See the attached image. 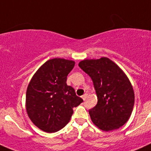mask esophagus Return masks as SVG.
I'll list each match as a JSON object with an SVG mask.
<instances>
[{
  "mask_svg": "<svg viewBox=\"0 0 151 151\" xmlns=\"http://www.w3.org/2000/svg\"><path fill=\"white\" fill-rule=\"evenodd\" d=\"M86 98H87V94H85L82 96V99H83V100H86Z\"/></svg>",
  "mask_w": 151,
  "mask_h": 151,
  "instance_id": "esophagus-1",
  "label": "esophagus"
}]
</instances>
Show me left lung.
<instances>
[{
	"mask_svg": "<svg viewBox=\"0 0 151 151\" xmlns=\"http://www.w3.org/2000/svg\"><path fill=\"white\" fill-rule=\"evenodd\" d=\"M79 67L91 77L97 95V104L89 111L92 123L106 132L123 126L129 119L135 103L132 86L127 76L106 57L85 59Z\"/></svg>",
	"mask_w": 151,
	"mask_h": 151,
	"instance_id": "obj_1",
	"label": "left lung"
}]
</instances>
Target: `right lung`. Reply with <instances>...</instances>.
Instances as JSON below:
<instances>
[{"instance_id": "1", "label": "right lung", "mask_w": 151, "mask_h": 151, "mask_svg": "<svg viewBox=\"0 0 151 151\" xmlns=\"http://www.w3.org/2000/svg\"><path fill=\"white\" fill-rule=\"evenodd\" d=\"M71 60L50 59L37 70L27 88L26 111L40 129L52 133L66 126L73 108L83 101L67 85V76L74 67Z\"/></svg>"}]
</instances>
